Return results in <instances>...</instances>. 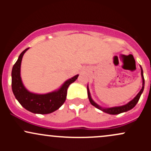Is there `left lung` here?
<instances>
[{
	"mask_svg": "<svg viewBox=\"0 0 151 151\" xmlns=\"http://www.w3.org/2000/svg\"><path fill=\"white\" fill-rule=\"evenodd\" d=\"M140 70H141V77H142V80H143V84H142V88L140 91V92L138 93V94L136 95V96L133 98V100L128 102L127 104L123 105V106H116V107H111V108H103L101 107V106L97 104L91 98V93H90V91H89V88L88 86H87V91H88V99L90 101V103H91V105L95 106L96 108L98 109L101 110L103 112L108 113V114L111 115H117V114H120L121 113H124V112H127L128 111H130L131 110L132 108H133L135 106V105L137 104V103L139 101L140 96H141L142 93L143 92L144 90V86H145V80H144V77H143V69H142L141 66H140Z\"/></svg>",
	"mask_w": 151,
	"mask_h": 151,
	"instance_id": "8db88e82",
	"label": "left lung"
}]
</instances>
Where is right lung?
Listing matches in <instances>:
<instances>
[{
  "instance_id": "obj_1",
  "label": "right lung",
  "mask_w": 151,
  "mask_h": 151,
  "mask_svg": "<svg viewBox=\"0 0 151 151\" xmlns=\"http://www.w3.org/2000/svg\"><path fill=\"white\" fill-rule=\"evenodd\" d=\"M29 48L20 54L12 69V91L20 104L27 111L37 114H48L58 109L63 104L67 96V90L76 81L79 75H76L64 82L56 91L45 94L30 92L23 83L21 77V65L23 55Z\"/></svg>"
}]
</instances>
